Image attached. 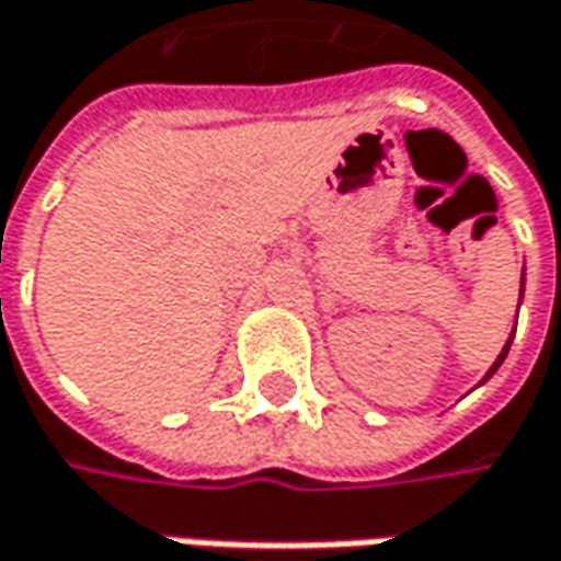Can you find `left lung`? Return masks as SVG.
Masks as SVG:
<instances>
[{
  "instance_id": "left-lung-1",
  "label": "left lung",
  "mask_w": 561,
  "mask_h": 561,
  "mask_svg": "<svg viewBox=\"0 0 561 561\" xmlns=\"http://www.w3.org/2000/svg\"><path fill=\"white\" fill-rule=\"evenodd\" d=\"M512 335H515V332H512ZM508 348H512V339L505 342V348H502L500 357H496V364H493V367L486 370V377H483V382H486V379H490V377H493V374H496V370H500V364H502V360H505V354H508Z\"/></svg>"
}]
</instances>
